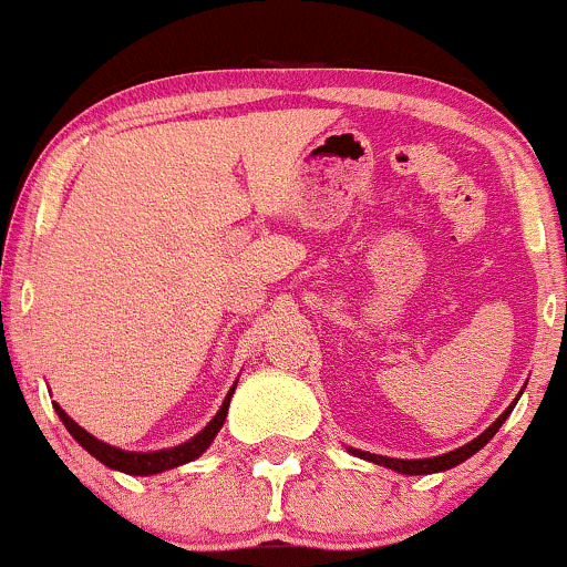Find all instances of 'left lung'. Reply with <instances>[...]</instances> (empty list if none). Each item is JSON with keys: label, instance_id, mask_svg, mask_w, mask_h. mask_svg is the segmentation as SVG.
<instances>
[{"label": "left lung", "instance_id": "1", "mask_svg": "<svg viewBox=\"0 0 567 567\" xmlns=\"http://www.w3.org/2000/svg\"><path fill=\"white\" fill-rule=\"evenodd\" d=\"M523 394V392H519ZM517 394V396H519ZM514 405H517V400L512 402L509 408L504 410V413L498 415L496 421H493L491 426L485 429L480 437H474L472 442H466V445L455 447V451L451 453H442V455H434V458H389V455H375V453H365V451H357V447H347V451L351 455H357V458H365V461H373V464L379 466H386V470H394L400 474H434V472H445V470H453V466L464 464L466 458H472L474 453L480 451V447H485L487 442L493 440V434L498 432L501 424H504L506 419H509V413L514 410Z\"/></svg>", "mask_w": 567, "mask_h": 567}]
</instances>
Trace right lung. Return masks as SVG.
Here are the masks:
<instances>
[{
	"label": "right lung",
	"instance_id": "right-lung-1",
	"mask_svg": "<svg viewBox=\"0 0 567 567\" xmlns=\"http://www.w3.org/2000/svg\"><path fill=\"white\" fill-rule=\"evenodd\" d=\"M234 389H237V381L231 383L229 394H226V400H224V405H220L216 415H213L210 424L202 429V432L194 434L192 440L181 442V445H175V447H165V451H146V453L122 451V447L109 445V442L97 440L90 432H84V429L76 424V421L71 419V415L61 405H58V402H53V408H55L58 419L63 421V426L69 429L71 437L80 442V445L90 455H93V458L101 461L103 466H109V470H114V472L133 474V477H148V474H159V472L175 470V466H184V464H188V461L199 458V455L213 445V440H216L220 426H224L226 413H229V402H231Z\"/></svg>",
	"mask_w": 567,
	"mask_h": 567
}]
</instances>
